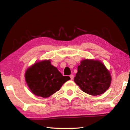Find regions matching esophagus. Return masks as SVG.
<instances>
[{
  "label": "esophagus",
  "mask_w": 130,
  "mask_h": 130,
  "mask_svg": "<svg viewBox=\"0 0 130 130\" xmlns=\"http://www.w3.org/2000/svg\"><path fill=\"white\" fill-rule=\"evenodd\" d=\"M70 79L73 80V78H74V76L73 75V74H71V75H70Z\"/></svg>",
  "instance_id": "34e87169"
}]
</instances>
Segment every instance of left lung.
<instances>
[{
  "label": "left lung",
  "mask_w": 130,
  "mask_h": 130,
  "mask_svg": "<svg viewBox=\"0 0 130 130\" xmlns=\"http://www.w3.org/2000/svg\"><path fill=\"white\" fill-rule=\"evenodd\" d=\"M74 81L82 91L96 96L104 93L109 88L111 76L100 61L85 59L77 67Z\"/></svg>",
  "instance_id": "obj_1"
}]
</instances>
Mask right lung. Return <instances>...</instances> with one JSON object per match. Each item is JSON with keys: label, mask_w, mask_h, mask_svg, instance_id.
<instances>
[{"label": "right lung", "mask_w": 130, "mask_h": 130, "mask_svg": "<svg viewBox=\"0 0 130 130\" xmlns=\"http://www.w3.org/2000/svg\"><path fill=\"white\" fill-rule=\"evenodd\" d=\"M26 82L35 95L48 98L60 90L69 76H63L56 67L51 65L50 60L35 63L26 70Z\"/></svg>", "instance_id": "add662e5"}]
</instances>
